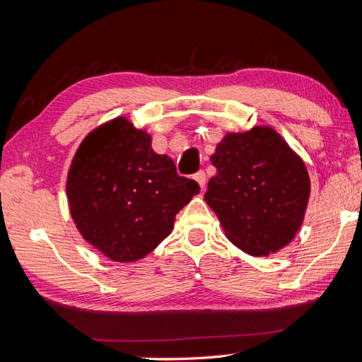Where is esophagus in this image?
Listing matches in <instances>:
<instances>
[{
	"label": "esophagus",
	"mask_w": 362,
	"mask_h": 362,
	"mask_svg": "<svg viewBox=\"0 0 362 362\" xmlns=\"http://www.w3.org/2000/svg\"><path fill=\"white\" fill-rule=\"evenodd\" d=\"M194 180L198 182V185L201 187V189H204V187H206V174L203 173V170H199V173L194 174Z\"/></svg>",
	"instance_id": "1"
}]
</instances>
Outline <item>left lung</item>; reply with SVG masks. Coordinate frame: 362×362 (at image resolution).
I'll use <instances>...</instances> for the list:
<instances>
[{"label":"left lung","instance_id":"left-lung-1","mask_svg":"<svg viewBox=\"0 0 362 362\" xmlns=\"http://www.w3.org/2000/svg\"><path fill=\"white\" fill-rule=\"evenodd\" d=\"M206 203L225 236L244 252L267 257L286 247L303 223L310 175L303 159L269 126L230 132L217 144Z\"/></svg>","mask_w":362,"mask_h":362}]
</instances>
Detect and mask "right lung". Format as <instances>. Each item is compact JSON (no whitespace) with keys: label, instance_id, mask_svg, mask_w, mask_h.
<instances>
[{"label":"right lung","instance_id":"obj_1","mask_svg":"<svg viewBox=\"0 0 362 362\" xmlns=\"http://www.w3.org/2000/svg\"><path fill=\"white\" fill-rule=\"evenodd\" d=\"M199 185L179 177L151 136L118 116L79 144L66 175V199L78 231L107 259L137 262L170 235L175 216Z\"/></svg>","mask_w":362,"mask_h":362}]
</instances>
